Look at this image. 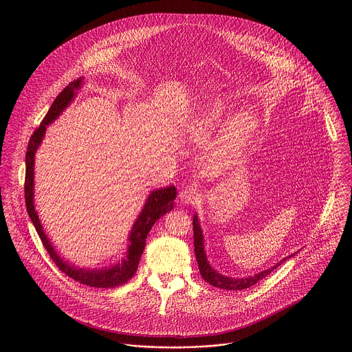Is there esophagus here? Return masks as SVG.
Wrapping results in <instances>:
<instances>
[{"instance_id": "obj_1", "label": "esophagus", "mask_w": 352, "mask_h": 352, "mask_svg": "<svg viewBox=\"0 0 352 352\" xmlns=\"http://www.w3.org/2000/svg\"><path fill=\"white\" fill-rule=\"evenodd\" d=\"M199 197H201V191H199L198 187H194V186L186 187L179 194V199L183 204H192L194 201L199 199Z\"/></svg>"}]
</instances>
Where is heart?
Segmentation results:
<instances>
[{
    "label": "heart",
    "mask_w": 352,
    "mask_h": 352,
    "mask_svg": "<svg viewBox=\"0 0 352 352\" xmlns=\"http://www.w3.org/2000/svg\"><path fill=\"white\" fill-rule=\"evenodd\" d=\"M226 108L222 104H211L201 108L198 113L197 123L203 130H211L219 124L226 115ZM258 129L257 116L250 112H240L234 115L225 126L222 135L218 141V153L223 160H233L247 149L252 138Z\"/></svg>",
    "instance_id": "1"
}]
</instances>
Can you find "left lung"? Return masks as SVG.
<instances>
[{
	"instance_id": "8db88e82",
	"label": "left lung",
	"mask_w": 352,
	"mask_h": 352,
	"mask_svg": "<svg viewBox=\"0 0 352 352\" xmlns=\"http://www.w3.org/2000/svg\"><path fill=\"white\" fill-rule=\"evenodd\" d=\"M192 228H194V247H195V256H197V261H198V267L201 271V278L210 283L214 287L218 289H223V290H244L248 289L253 285H256L257 282H260L261 279H264L267 275H270L276 267H279L285 260H287L289 257L294 256L290 254L285 258H282L280 261H278L275 265H272L271 268H267L264 271H260L251 276H245V278H230V276H225L222 274H219L217 270H214L210 264V261L207 260V254L204 250V236H203V230H201V222L198 218V214H194V219H192Z\"/></svg>"
}]
</instances>
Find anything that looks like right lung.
I'll return each mask as SVG.
<instances>
[{
  "mask_svg": "<svg viewBox=\"0 0 352 352\" xmlns=\"http://www.w3.org/2000/svg\"><path fill=\"white\" fill-rule=\"evenodd\" d=\"M84 77H80L74 81H72L51 104L49 112L46 113L45 119L42 120L41 126L35 133L32 134L28 149L25 154V206L28 215L46 248L49 252L52 261L56 264V267L65 272L72 279L91 286V287H101V289H111L120 286L130 280L133 275L137 272L140 258L144 253L146 245V237L151 232V226L155 223L157 219H160L162 215L169 212L173 208V201L176 199V188L175 186H169L165 188H157L153 190L148 199L145 201L142 211L137 217L130 234H129V244L127 251L124 252V257L118 261L116 264H112L109 267H101V268H85L78 267L65 258L60 257L59 252L56 251L52 245V243L46 234L43 225L41 222V218L38 215V211L35 208V154L42 145V141L46 134L47 126H50L52 122H55L59 115L72 104V101L76 99L77 92L82 88Z\"/></svg>",
  "mask_w": 352,
  "mask_h": 352,
  "instance_id": "obj_1",
  "label": "right lung"
}]
</instances>
